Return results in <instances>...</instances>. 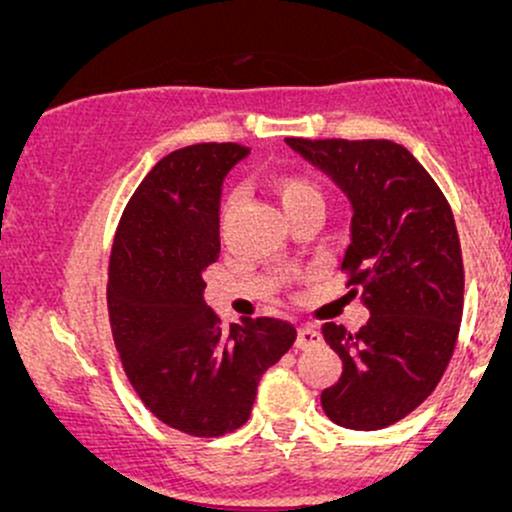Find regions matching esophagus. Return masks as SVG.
Listing matches in <instances>:
<instances>
[{"instance_id":"34e87169","label":"esophagus","mask_w":512,"mask_h":512,"mask_svg":"<svg viewBox=\"0 0 512 512\" xmlns=\"http://www.w3.org/2000/svg\"><path fill=\"white\" fill-rule=\"evenodd\" d=\"M322 342V334L315 327H301L296 337V349H313Z\"/></svg>"}]
</instances>
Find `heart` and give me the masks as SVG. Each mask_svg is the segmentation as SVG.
I'll return each instance as SVG.
<instances>
[{
	"mask_svg": "<svg viewBox=\"0 0 512 512\" xmlns=\"http://www.w3.org/2000/svg\"><path fill=\"white\" fill-rule=\"evenodd\" d=\"M272 190L276 192V197H279L281 207L284 209L310 202V199H320L322 202L320 187H317L310 178H305V175H298V173H276L272 178ZM231 204L233 199H228L226 211L231 209Z\"/></svg>",
	"mask_w": 512,
	"mask_h": 512,
	"instance_id": "b5f03b06",
	"label": "heart"
}]
</instances>
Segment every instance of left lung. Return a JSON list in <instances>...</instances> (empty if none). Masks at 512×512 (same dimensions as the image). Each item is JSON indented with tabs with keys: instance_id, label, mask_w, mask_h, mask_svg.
Masks as SVG:
<instances>
[{
	"instance_id": "8db88e82",
	"label": "left lung",
	"mask_w": 512,
	"mask_h": 512,
	"mask_svg": "<svg viewBox=\"0 0 512 512\" xmlns=\"http://www.w3.org/2000/svg\"><path fill=\"white\" fill-rule=\"evenodd\" d=\"M286 144L337 182L351 202L342 269L349 296L370 310L351 334L325 322L342 378L322 392L334 424L378 431L436 390L462 322L464 267L452 209L436 180L387 139H298Z\"/></svg>"
}]
</instances>
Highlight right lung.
Instances as JSON below:
<instances>
[{
	"mask_svg": "<svg viewBox=\"0 0 512 512\" xmlns=\"http://www.w3.org/2000/svg\"><path fill=\"white\" fill-rule=\"evenodd\" d=\"M248 154L211 142L161 158L122 211L110 255V327L129 383L156 419L197 438L243 426L262 373L296 342L291 322L223 327L204 303L223 178Z\"/></svg>",
	"mask_w": 512,
	"mask_h": 512,
	"instance_id": "add662e5",
	"label": "right lung"
}]
</instances>
